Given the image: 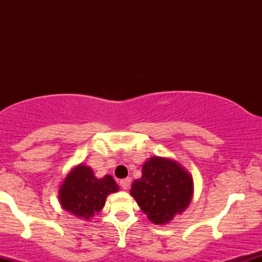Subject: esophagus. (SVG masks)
Segmentation results:
<instances>
[{
	"label": "esophagus",
	"mask_w": 262,
	"mask_h": 262,
	"mask_svg": "<svg viewBox=\"0 0 262 262\" xmlns=\"http://www.w3.org/2000/svg\"><path fill=\"white\" fill-rule=\"evenodd\" d=\"M130 182H132V180L128 177V179L121 180V182H119V185H121V187H122L123 189H128L129 186H130Z\"/></svg>",
	"instance_id": "1"
}]
</instances>
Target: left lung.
Masks as SVG:
<instances>
[{
    "label": "left lung",
    "mask_w": 262,
    "mask_h": 262,
    "mask_svg": "<svg viewBox=\"0 0 262 262\" xmlns=\"http://www.w3.org/2000/svg\"><path fill=\"white\" fill-rule=\"evenodd\" d=\"M143 176L134 180L130 194L155 224L172 221L189 204L193 193L192 176L176 161L155 156L144 164Z\"/></svg>",
    "instance_id": "8db88e82"
}]
</instances>
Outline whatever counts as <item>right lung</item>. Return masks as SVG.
Instances as JSON below:
<instances>
[{
	"label": "right lung",
	"instance_id": "right-lung-1",
	"mask_svg": "<svg viewBox=\"0 0 262 262\" xmlns=\"http://www.w3.org/2000/svg\"><path fill=\"white\" fill-rule=\"evenodd\" d=\"M118 191L112 176L97 179L91 167L79 165L69 173L59 191L62 208L81 219H91L101 212L110 193Z\"/></svg>",
	"mask_w": 262,
	"mask_h": 262
}]
</instances>
